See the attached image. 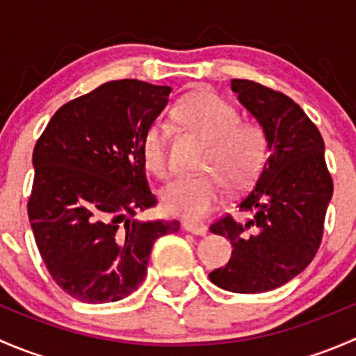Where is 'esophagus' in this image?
Listing matches in <instances>:
<instances>
[{"instance_id":"obj_1","label":"esophagus","mask_w":356,"mask_h":356,"mask_svg":"<svg viewBox=\"0 0 356 356\" xmlns=\"http://www.w3.org/2000/svg\"><path fill=\"white\" fill-rule=\"evenodd\" d=\"M184 229L188 232H191V234H196V236H204L207 234V225L204 224H198V222H184Z\"/></svg>"}]
</instances>
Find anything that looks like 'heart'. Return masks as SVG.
<instances>
[{"label":"heart","instance_id":"1","mask_svg":"<svg viewBox=\"0 0 356 356\" xmlns=\"http://www.w3.org/2000/svg\"><path fill=\"white\" fill-rule=\"evenodd\" d=\"M186 129L207 139L200 168L208 170L195 177H179L161 191L168 213L200 220L218 207L224 182L231 189L250 184L264 167L268 153V138L258 122L239 120L232 103L211 91L186 96L175 108ZM141 155L146 168L158 177L170 174L168 131L155 120L143 134Z\"/></svg>","mask_w":356,"mask_h":356}]
</instances>
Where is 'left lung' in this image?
Masks as SVG:
<instances>
[{"mask_svg": "<svg viewBox=\"0 0 356 356\" xmlns=\"http://www.w3.org/2000/svg\"><path fill=\"white\" fill-rule=\"evenodd\" d=\"M232 91L267 132L270 155L238 204L251 217L236 222L225 213L210 225L231 241L232 254L208 277L232 293H264L286 284L314 260L334 186L324 139L298 103L246 79H232Z\"/></svg>", "mask_w": 356, "mask_h": 356, "instance_id": "obj_1", "label": "left lung"}]
</instances>
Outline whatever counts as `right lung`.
I'll return each mask as SVG.
<instances>
[{
	"label": "right lung",
	"instance_id": "obj_1",
	"mask_svg": "<svg viewBox=\"0 0 356 356\" xmlns=\"http://www.w3.org/2000/svg\"><path fill=\"white\" fill-rule=\"evenodd\" d=\"M168 92L138 79L105 82L60 106L35 143L29 220L49 275L75 300L134 293L156 239L181 227L136 218L158 204L141 141Z\"/></svg>",
	"mask_w": 356,
	"mask_h": 356
}]
</instances>
